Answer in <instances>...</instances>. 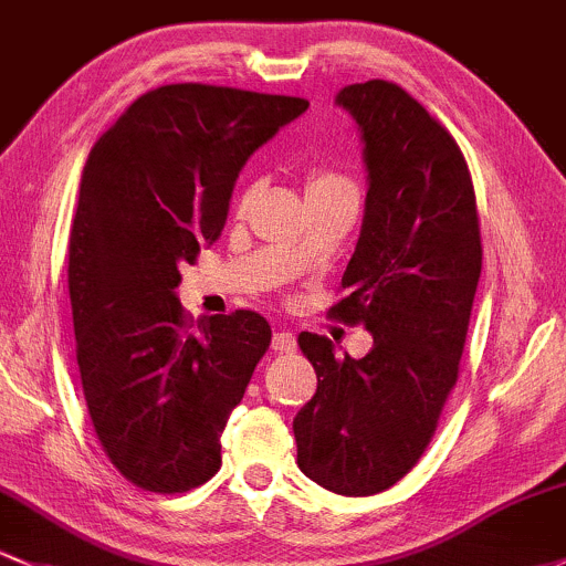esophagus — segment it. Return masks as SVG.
<instances>
[{
    "label": "esophagus",
    "mask_w": 566,
    "mask_h": 566,
    "mask_svg": "<svg viewBox=\"0 0 566 566\" xmlns=\"http://www.w3.org/2000/svg\"><path fill=\"white\" fill-rule=\"evenodd\" d=\"M272 350H275V354H294L296 350L294 334H291L289 329H277L275 334H272Z\"/></svg>",
    "instance_id": "esophagus-1"
}]
</instances>
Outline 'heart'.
<instances>
[{
	"mask_svg": "<svg viewBox=\"0 0 566 566\" xmlns=\"http://www.w3.org/2000/svg\"><path fill=\"white\" fill-rule=\"evenodd\" d=\"M334 188H354V186H350L343 175L326 172V169H318V172H313L307 178V193L334 191ZM251 197H253V186H248L245 191L240 193V199H237V210H245L248 202H251Z\"/></svg>",
	"mask_w": 566,
	"mask_h": 566,
	"instance_id": "b5f03b06",
	"label": "heart"
}]
</instances>
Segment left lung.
Returning <instances> with one entry per match:
<instances>
[{
    "label": "left lung",
    "instance_id": "left-lung-1",
    "mask_svg": "<svg viewBox=\"0 0 566 566\" xmlns=\"http://www.w3.org/2000/svg\"><path fill=\"white\" fill-rule=\"evenodd\" d=\"M334 102L361 132L367 199L332 315L375 345L339 358L329 337L300 334L318 388L294 418L296 464L334 494L369 496L402 480L434 434L483 248L470 169L427 107L388 81L345 86Z\"/></svg>",
    "mask_w": 566,
    "mask_h": 566
}]
</instances>
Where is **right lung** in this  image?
<instances>
[{"label":"right lung","mask_w":566,"mask_h":566,"mask_svg":"<svg viewBox=\"0 0 566 566\" xmlns=\"http://www.w3.org/2000/svg\"><path fill=\"white\" fill-rule=\"evenodd\" d=\"M307 111L300 96L175 83L91 148L70 300L91 423L126 480L184 494L221 470V431L272 329L253 310L191 321L175 289L227 223L237 175Z\"/></svg>","instance_id":"1"}]
</instances>
